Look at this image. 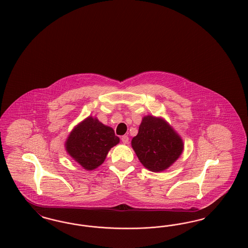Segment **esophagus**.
<instances>
[{"mask_svg": "<svg viewBox=\"0 0 248 248\" xmlns=\"http://www.w3.org/2000/svg\"><path fill=\"white\" fill-rule=\"evenodd\" d=\"M121 140H122V142H123L124 144H128V142H129V138H128L127 136H123V137L121 138Z\"/></svg>", "mask_w": 248, "mask_h": 248, "instance_id": "34e87169", "label": "esophagus"}]
</instances>
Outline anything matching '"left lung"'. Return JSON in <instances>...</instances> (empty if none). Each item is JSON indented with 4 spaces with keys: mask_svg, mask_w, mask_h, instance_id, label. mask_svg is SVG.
Returning a JSON list of instances; mask_svg holds the SVG:
<instances>
[{
    "mask_svg": "<svg viewBox=\"0 0 248 248\" xmlns=\"http://www.w3.org/2000/svg\"><path fill=\"white\" fill-rule=\"evenodd\" d=\"M132 147L140 163L153 172L164 171L182 154L183 142L163 119L146 116Z\"/></svg>",
    "mask_w": 248,
    "mask_h": 248,
    "instance_id": "1",
    "label": "left lung"
}]
</instances>
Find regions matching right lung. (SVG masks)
<instances>
[{"instance_id":"1","label":"right lung","mask_w":248,"mask_h":248,"mask_svg":"<svg viewBox=\"0 0 248 248\" xmlns=\"http://www.w3.org/2000/svg\"><path fill=\"white\" fill-rule=\"evenodd\" d=\"M119 141L112 128L97 119L88 117L72 130L66 148L84 169L93 170L105 161L108 151Z\"/></svg>"}]
</instances>
